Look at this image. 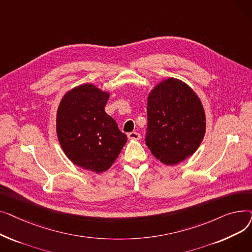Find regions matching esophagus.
<instances>
[{
    "label": "esophagus",
    "mask_w": 252,
    "mask_h": 252,
    "mask_svg": "<svg viewBox=\"0 0 252 252\" xmlns=\"http://www.w3.org/2000/svg\"><path fill=\"white\" fill-rule=\"evenodd\" d=\"M127 137L130 140H139L141 138V135L139 133H137V131H131V133L127 134Z\"/></svg>",
    "instance_id": "34e87169"
}]
</instances>
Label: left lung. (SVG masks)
<instances>
[{
  "mask_svg": "<svg viewBox=\"0 0 252 252\" xmlns=\"http://www.w3.org/2000/svg\"><path fill=\"white\" fill-rule=\"evenodd\" d=\"M146 145L167 165L191 156L205 134V113L195 92L182 81L169 77L148 96Z\"/></svg>",
  "mask_w": 252,
  "mask_h": 252,
  "instance_id": "8db88e82",
  "label": "left lung"
}]
</instances>
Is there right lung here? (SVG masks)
<instances>
[{
	"label": "right lung",
	"mask_w": 252,
	"mask_h": 252,
	"mask_svg": "<svg viewBox=\"0 0 252 252\" xmlns=\"http://www.w3.org/2000/svg\"><path fill=\"white\" fill-rule=\"evenodd\" d=\"M108 98V93L85 84L66 93L57 111V136L64 153L74 164L97 174L113 164L126 143V135L105 112Z\"/></svg>",
	"instance_id": "add662e5"
}]
</instances>
